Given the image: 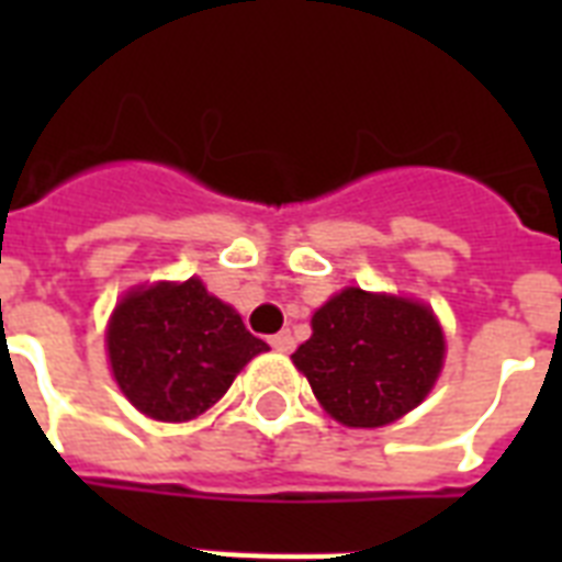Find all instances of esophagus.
<instances>
[{
    "label": "esophagus",
    "instance_id": "1",
    "mask_svg": "<svg viewBox=\"0 0 562 562\" xmlns=\"http://www.w3.org/2000/svg\"><path fill=\"white\" fill-rule=\"evenodd\" d=\"M271 347L280 352H291L294 350V338H291V333H277L271 338Z\"/></svg>",
    "mask_w": 562,
    "mask_h": 562
}]
</instances>
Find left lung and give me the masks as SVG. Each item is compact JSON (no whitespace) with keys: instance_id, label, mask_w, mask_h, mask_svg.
Segmentation results:
<instances>
[{"instance_id":"left-lung-1","label":"left lung","mask_w":562,"mask_h":562,"mask_svg":"<svg viewBox=\"0 0 562 562\" xmlns=\"http://www.w3.org/2000/svg\"><path fill=\"white\" fill-rule=\"evenodd\" d=\"M338 423L387 426L417 408L443 368V333L414 300L347 289L312 317V338L291 356Z\"/></svg>"}]
</instances>
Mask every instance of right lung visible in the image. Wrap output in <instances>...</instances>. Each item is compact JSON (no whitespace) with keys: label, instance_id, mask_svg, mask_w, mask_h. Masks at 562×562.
<instances>
[{"label":"right lung","instance_id":"obj_1","mask_svg":"<svg viewBox=\"0 0 562 562\" xmlns=\"http://www.w3.org/2000/svg\"><path fill=\"white\" fill-rule=\"evenodd\" d=\"M268 350L201 280L131 291L110 317L108 352L119 387L136 408L183 423L227 393L247 361Z\"/></svg>","mask_w":562,"mask_h":562}]
</instances>
